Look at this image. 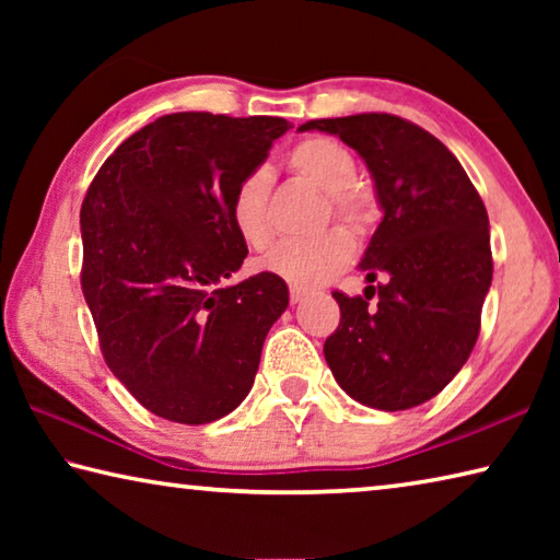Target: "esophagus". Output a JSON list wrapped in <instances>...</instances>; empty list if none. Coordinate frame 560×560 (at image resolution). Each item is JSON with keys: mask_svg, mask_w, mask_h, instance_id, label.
Wrapping results in <instances>:
<instances>
[{"mask_svg": "<svg viewBox=\"0 0 560 560\" xmlns=\"http://www.w3.org/2000/svg\"><path fill=\"white\" fill-rule=\"evenodd\" d=\"M289 296H291V303H299L303 296H306V289L291 287V289H289Z\"/></svg>", "mask_w": 560, "mask_h": 560, "instance_id": "34e87169", "label": "esophagus"}]
</instances>
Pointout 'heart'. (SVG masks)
<instances>
[{
	"mask_svg": "<svg viewBox=\"0 0 560 560\" xmlns=\"http://www.w3.org/2000/svg\"><path fill=\"white\" fill-rule=\"evenodd\" d=\"M287 165L293 175L326 195L328 207L324 217L334 214L355 232L371 226L375 220V202L371 192L355 183L358 165L348 148L330 138L314 136L291 148ZM226 212H230L234 232L249 249H267L273 236L269 220V175L264 170H254L242 177L230 197ZM353 252L355 246L350 234L334 226L311 240H289L273 246L264 267L293 287L311 289L343 271L353 259Z\"/></svg>",
	"mask_w": 560,
	"mask_h": 560,
	"instance_id": "heart-1",
	"label": "heart"
}]
</instances>
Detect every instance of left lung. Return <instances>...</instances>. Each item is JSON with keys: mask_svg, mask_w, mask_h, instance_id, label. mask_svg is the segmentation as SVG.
Returning <instances> with one entry per match:
<instances>
[{"mask_svg": "<svg viewBox=\"0 0 560 560\" xmlns=\"http://www.w3.org/2000/svg\"><path fill=\"white\" fill-rule=\"evenodd\" d=\"M363 158L383 210L360 259L365 296L336 291L340 324L324 355L336 383L375 410L432 400L467 363L491 287L489 217L459 160L390 113L303 122Z\"/></svg>", "mask_w": 560, "mask_h": 560, "instance_id": "left-lung-1", "label": "left lung"}]
</instances>
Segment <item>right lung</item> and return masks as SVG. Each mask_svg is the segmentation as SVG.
<instances>
[{
	"mask_svg": "<svg viewBox=\"0 0 560 560\" xmlns=\"http://www.w3.org/2000/svg\"><path fill=\"white\" fill-rule=\"evenodd\" d=\"M291 128L271 116L170 113L116 148L81 207V289L110 373L158 417L207 424L249 395L287 281H232L249 249L236 183Z\"/></svg>",
	"mask_w": 560,
	"mask_h": 560,
	"instance_id": "right-lung-1",
	"label": "right lung"
}]
</instances>
